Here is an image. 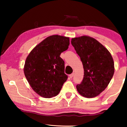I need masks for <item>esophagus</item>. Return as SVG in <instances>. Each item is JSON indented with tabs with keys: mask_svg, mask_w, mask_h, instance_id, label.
<instances>
[{
	"mask_svg": "<svg viewBox=\"0 0 127 127\" xmlns=\"http://www.w3.org/2000/svg\"><path fill=\"white\" fill-rule=\"evenodd\" d=\"M74 73H72V74H70V75H69V77H70V78H72L74 76Z\"/></svg>",
	"mask_w": 127,
	"mask_h": 127,
	"instance_id": "esophagus-1",
	"label": "esophagus"
}]
</instances>
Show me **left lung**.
<instances>
[{"label": "left lung", "mask_w": 127, "mask_h": 127, "mask_svg": "<svg viewBox=\"0 0 127 127\" xmlns=\"http://www.w3.org/2000/svg\"><path fill=\"white\" fill-rule=\"evenodd\" d=\"M72 45L82 62L84 77L76 88L86 98L98 96L106 89L114 72L113 59L105 47L88 36L72 38Z\"/></svg>", "instance_id": "left-lung-1"}]
</instances>
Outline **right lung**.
<instances>
[{"label": "right lung", "instance_id": "1", "mask_svg": "<svg viewBox=\"0 0 127 127\" xmlns=\"http://www.w3.org/2000/svg\"><path fill=\"white\" fill-rule=\"evenodd\" d=\"M69 44V37L48 36L27 57L24 74L31 88L40 96L46 98L57 96L67 80L65 62L60 55L67 50Z\"/></svg>", "mask_w": 127, "mask_h": 127}]
</instances>
